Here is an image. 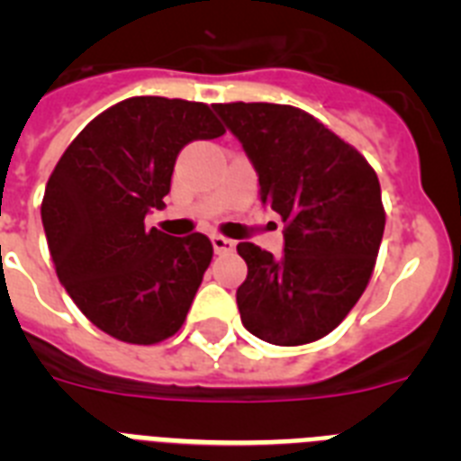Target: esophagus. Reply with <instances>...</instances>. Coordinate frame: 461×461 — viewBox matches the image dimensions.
<instances>
[{
    "mask_svg": "<svg viewBox=\"0 0 461 461\" xmlns=\"http://www.w3.org/2000/svg\"><path fill=\"white\" fill-rule=\"evenodd\" d=\"M212 247L217 254H230L235 249V240L223 238V235H212Z\"/></svg>",
    "mask_w": 461,
    "mask_h": 461,
    "instance_id": "obj_1",
    "label": "esophagus"
}]
</instances>
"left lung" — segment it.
<instances>
[{"label":"left lung","mask_w":461,"mask_h":461,"mask_svg":"<svg viewBox=\"0 0 461 461\" xmlns=\"http://www.w3.org/2000/svg\"><path fill=\"white\" fill-rule=\"evenodd\" d=\"M258 173L260 201L284 226V256L240 242L244 328L276 346L330 335L372 279L385 228L367 158L309 113L281 104H214Z\"/></svg>","instance_id":"left-lung-1"}]
</instances>
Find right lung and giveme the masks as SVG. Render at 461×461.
<instances>
[{"label":"right lung","instance_id":"right-lung-1","mask_svg":"<svg viewBox=\"0 0 461 461\" xmlns=\"http://www.w3.org/2000/svg\"><path fill=\"white\" fill-rule=\"evenodd\" d=\"M226 133L207 104L131 96L94 117L57 161L41 219L55 272L105 335L158 344L182 328L212 260L207 235L145 226L186 142Z\"/></svg>","mask_w":461,"mask_h":461}]
</instances>
